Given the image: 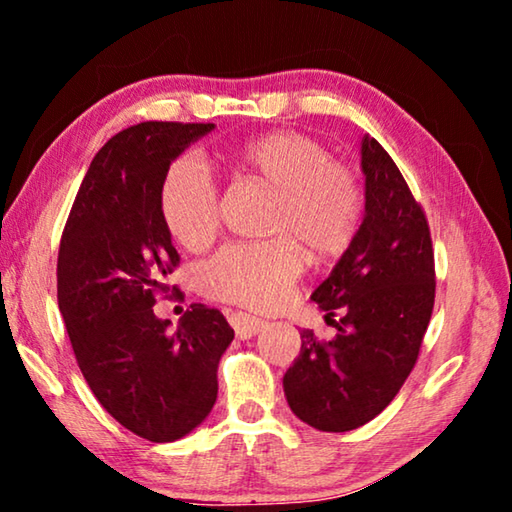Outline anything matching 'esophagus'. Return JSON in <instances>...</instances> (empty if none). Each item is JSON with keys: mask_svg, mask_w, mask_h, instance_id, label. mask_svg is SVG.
I'll return each mask as SVG.
<instances>
[{"mask_svg": "<svg viewBox=\"0 0 512 512\" xmlns=\"http://www.w3.org/2000/svg\"><path fill=\"white\" fill-rule=\"evenodd\" d=\"M230 325L235 327V334L239 336V339H250V336L262 332L264 320L257 316L244 314V311H235V314H230Z\"/></svg>", "mask_w": 512, "mask_h": 512, "instance_id": "1", "label": "esophagus"}]
</instances>
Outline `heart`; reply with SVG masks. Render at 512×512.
Here are the masks:
<instances>
[{
	"instance_id": "1",
	"label": "heart",
	"mask_w": 512,
	"mask_h": 512,
	"mask_svg": "<svg viewBox=\"0 0 512 512\" xmlns=\"http://www.w3.org/2000/svg\"><path fill=\"white\" fill-rule=\"evenodd\" d=\"M237 160L277 192L271 232L255 244H230L198 268L205 296L250 309H275L289 300L305 271V250L318 259L339 257L357 237L363 192L354 171L314 137L271 133L248 142ZM160 210L173 239L198 250L219 230V192L201 162L171 164L160 189Z\"/></svg>"
}]
</instances>
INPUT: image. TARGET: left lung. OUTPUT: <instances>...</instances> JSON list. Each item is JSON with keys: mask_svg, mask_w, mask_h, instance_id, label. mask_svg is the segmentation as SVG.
I'll use <instances>...</instances> for the list:
<instances>
[{"mask_svg": "<svg viewBox=\"0 0 512 512\" xmlns=\"http://www.w3.org/2000/svg\"><path fill=\"white\" fill-rule=\"evenodd\" d=\"M361 171L366 212L357 237L311 293L336 336L318 341L302 329L300 354L282 379L291 411L332 433L370 422L400 393L436 296L427 219L375 137L363 135Z\"/></svg>", "mask_w": 512, "mask_h": 512, "instance_id": "obj_1", "label": "left lung"}]
</instances>
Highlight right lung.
I'll use <instances>...</instances> for the list:
<instances>
[{
    "label": "right lung",
    "mask_w": 512,
    "mask_h": 512,
    "mask_svg": "<svg viewBox=\"0 0 512 512\" xmlns=\"http://www.w3.org/2000/svg\"><path fill=\"white\" fill-rule=\"evenodd\" d=\"M214 124L144 121L94 155L58 250V307L90 391L112 418L151 443L194 431L216 402V368L235 339L219 309L194 302L153 314L178 250L162 219L171 162Z\"/></svg>",
    "instance_id": "obj_1"
}]
</instances>
